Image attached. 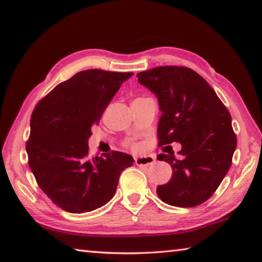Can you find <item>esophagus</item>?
<instances>
[{
  "instance_id": "esophagus-1",
  "label": "esophagus",
  "mask_w": 262,
  "mask_h": 262,
  "mask_svg": "<svg viewBox=\"0 0 262 262\" xmlns=\"http://www.w3.org/2000/svg\"><path fill=\"white\" fill-rule=\"evenodd\" d=\"M155 163V158L152 156H140L135 158V164L137 166H148Z\"/></svg>"
}]
</instances>
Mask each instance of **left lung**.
I'll return each instance as SVG.
<instances>
[{
	"mask_svg": "<svg viewBox=\"0 0 262 262\" xmlns=\"http://www.w3.org/2000/svg\"><path fill=\"white\" fill-rule=\"evenodd\" d=\"M136 77L158 99V144H181L179 158L173 151L157 156L173 171L171 180L157 187L159 199L176 207L201 205L231 166L237 147L231 115L206 79L189 68L156 67Z\"/></svg>",
	"mask_w": 262,
	"mask_h": 262,
	"instance_id": "obj_1",
	"label": "left lung"
}]
</instances>
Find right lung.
I'll return each instance as SVG.
<instances>
[{"instance_id": "obj_1", "label": "right lung", "mask_w": 262, "mask_h": 262, "mask_svg": "<svg viewBox=\"0 0 262 262\" xmlns=\"http://www.w3.org/2000/svg\"><path fill=\"white\" fill-rule=\"evenodd\" d=\"M133 73L89 69L60 83L31 117L29 165L39 187L73 214L92 211L114 196L119 177L134 163L120 151L89 158L91 127Z\"/></svg>"}]
</instances>
